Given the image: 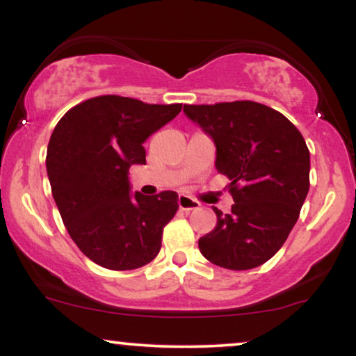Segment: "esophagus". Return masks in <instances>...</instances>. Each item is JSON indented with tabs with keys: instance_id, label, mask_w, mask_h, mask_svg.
Instances as JSON below:
<instances>
[{
	"instance_id": "obj_1",
	"label": "esophagus",
	"mask_w": 356,
	"mask_h": 356,
	"mask_svg": "<svg viewBox=\"0 0 356 356\" xmlns=\"http://www.w3.org/2000/svg\"><path fill=\"white\" fill-rule=\"evenodd\" d=\"M178 207L181 209V211H194V209L199 207V202L194 201L193 197L189 196H184V194H179L178 196Z\"/></svg>"
}]
</instances>
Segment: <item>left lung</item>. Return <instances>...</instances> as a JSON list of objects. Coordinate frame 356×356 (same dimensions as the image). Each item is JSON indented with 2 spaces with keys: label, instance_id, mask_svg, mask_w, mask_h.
<instances>
[{
  "label": "left lung",
  "instance_id": "left-lung-1",
  "mask_svg": "<svg viewBox=\"0 0 356 356\" xmlns=\"http://www.w3.org/2000/svg\"><path fill=\"white\" fill-rule=\"evenodd\" d=\"M184 115L211 136L216 168L230 179L232 212L213 207L217 225L199 238L212 264L246 270L280 250L309 191V150L295 124L257 102L184 105Z\"/></svg>",
  "mask_w": 356,
  "mask_h": 356
}]
</instances>
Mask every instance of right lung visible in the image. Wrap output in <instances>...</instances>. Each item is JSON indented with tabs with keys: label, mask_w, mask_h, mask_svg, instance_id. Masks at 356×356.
I'll return each instance as SVG.
<instances>
[{
	"label": "right lung",
	"mask_w": 356,
	"mask_h": 356,
	"mask_svg": "<svg viewBox=\"0 0 356 356\" xmlns=\"http://www.w3.org/2000/svg\"><path fill=\"white\" fill-rule=\"evenodd\" d=\"M179 111L181 104L100 95L72 106L55 126L47 149L53 199L72 241L95 264L133 270L159 254L178 194H131L128 175L131 165H145L149 136Z\"/></svg>",
	"instance_id": "1"
}]
</instances>
